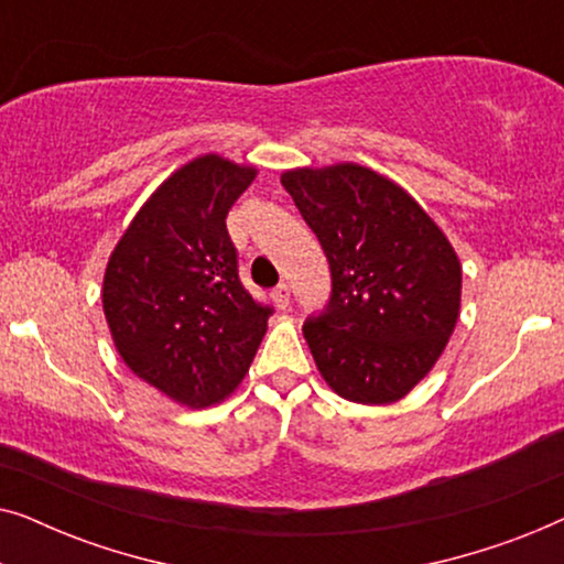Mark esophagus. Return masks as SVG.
<instances>
[{
	"instance_id": "1",
	"label": "esophagus",
	"mask_w": 564,
	"mask_h": 564,
	"mask_svg": "<svg viewBox=\"0 0 564 564\" xmlns=\"http://www.w3.org/2000/svg\"><path fill=\"white\" fill-rule=\"evenodd\" d=\"M272 300H274V305L280 307V311H284V307L290 305V288L288 284H276V288L272 290Z\"/></svg>"
}]
</instances>
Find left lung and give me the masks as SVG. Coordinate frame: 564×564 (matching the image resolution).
Instances as JSON below:
<instances>
[{
	"instance_id": "1",
	"label": "left lung",
	"mask_w": 564,
	"mask_h": 564,
	"mask_svg": "<svg viewBox=\"0 0 564 564\" xmlns=\"http://www.w3.org/2000/svg\"><path fill=\"white\" fill-rule=\"evenodd\" d=\"M282 187L330 267L326 313L303 326L321 377L351 403H395L457 326V251L400 184L367 166L290 169Z\"/></svg>"
}]
</instances>
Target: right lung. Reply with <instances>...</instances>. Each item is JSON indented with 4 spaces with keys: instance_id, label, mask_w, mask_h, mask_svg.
Listing matches in <instances>:
<instances>
[{
    "instance_id": "obj_1",
    "label": "right lung",
    "mask_w": 564,
    "mask_h": 564,
    "mask_svg": "<svg viewBox=\"0 0 564 564\" xmlns=\"http://www.w3.org/2000/svg\"><path fill=\"white\" fill-rule=\"evenodd\" d=\"M253 166L205 153L145 199L105 269L102 307L122 361L174 403L226 400L249 372L272 307L238 280L226 215Z\"/></svg>"
}]
</instances>
